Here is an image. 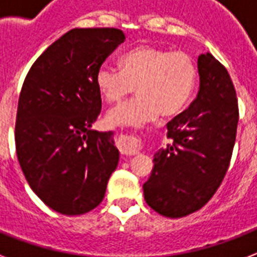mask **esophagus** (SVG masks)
Segmentation results:
<instances>
[{"instance_id": "34e87169", "label": "esophagus", "mask_w": 257, "mask_h": 257, "mask_svg": "<svg viewBox=\"0 0 257 257\" xmlns=\"http://www.w3.org/2000/svg\"><path fill=\"white\" fill-rule=\"evenodd\" d=\"M117 147L120 149L121 155L133 156L140 151V140L137 137L128 136V135H120L118 140H117Z\"/></svg>"}]
</instances>
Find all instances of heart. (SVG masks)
I'll use <instances>...</instances> for the list:
<instances>
[{"mask_svg": "<svg viewBox=\"0 0 257 257\" xmlns=\"http://www.w3.org/2000/svg\"><path fill=\"white\" fill-rule=\"evenodd\" d=\"M121 70L102 65L96 84L108 104H117L135 90L139 96L112 109L110 126L137 128L160 116L171 118L183 112L195 93L199 70L195 58L155 45L137 46L120 58Z\"/></svg>", "mask_w": 257, "mask_h": 257, "instance_id": "heart-1", "label": "heart"}]
</instances>
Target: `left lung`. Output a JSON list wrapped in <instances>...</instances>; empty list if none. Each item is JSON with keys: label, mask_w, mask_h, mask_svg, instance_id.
I'll use <instances>...</instances> for the list:
<instances>
[{"label": "left lung", "mask_w": 257, "mask_h": 257, "mask_svg": "<svg viewBox=\"0 0 257 257\" xmlns=\"http://www.w3.org/2000/svg\"><path fill=\"white\" fill-rule=\"evenodd\" d=\"M200 89L191 106L167 124L172 144L153 156L143 185L157 213L177 219L199 211L223 181L239 122L237 98L227 69L211 53L197 58Z\"/></svg>", "instance_id": "obj_1"}]
</instances>
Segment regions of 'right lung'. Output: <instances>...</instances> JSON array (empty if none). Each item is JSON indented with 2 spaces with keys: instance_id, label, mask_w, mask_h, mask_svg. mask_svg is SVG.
<instances>
[{
  "instance_id": "obj_1",
  "label": "right lung",
  "mask_w": 257,
  "mask_h": 257,
  "mask_svg": "<svg viewBox=\"0 0 257 257\" xmlns=\"http://www.w3.org/2000/svg\"><path fill=\"white\" fill-rule=\"evenodd\" d=\"M125 41L114 28L72 29L36 60L18 100L16 151L32 191L53 211L77 216L102 201L120 152L101 112L97 70Z\"/></svg>"
}]
</instances>
